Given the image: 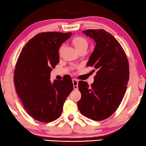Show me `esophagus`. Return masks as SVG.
<instances>
[{"instance_id":"esophagus-1","label":"esophagus","mask_w":146,"mask_h":146,"mask_svg":"<svg viewBox=\"0 0 146 146\" xmlns=\"http://www.w3.org/2000/svg\"><path fill=\"white\" fill-rule=\"evenodd\" d=\"M73 88H74V90H78V81L76 80V79H75V78H74V79H73Z\"/></svg>"}]
</instances>
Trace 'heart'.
I'll use <instances>...</instances> for the list:
<instances>
[{"instance_id": "heart-1", "label": "heart", "mask_w": 146, "mask_h": 146, "mask_svg": "<svg viewBox=\"0 0 146 146\" xmlns=\"http://www.w3.org/2000/svg\"><path fill=\"white\" fill-rule=\"evenodd\" d=\"M72 43L73 44V46L75 47V48L77 49L78 51H79L81 49L88 48V42L87 40H86L85 38L82 37V36H76V37L74 38L72 40ZM64 48V44L60 46V47L59 48V49H58L59 54H61Z\"/></svg>"}]
</instances>
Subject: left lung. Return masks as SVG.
<instances>
[{"label":"left lung","instance_id":"1","mask_svg":"<svg viewBox=\"0 0 146 146\" xmlns=\"http://www.w3.org/2000/svg\"><path fill=\"white\" fill-rule=\"evenodd\" d=\"M82 33L96 42L87 66L93 67L92 71L97 73L90 86L79 81L81 98L77 106L84 116L100 121L116 111L124 97L129 78V62L122 46L108 31L97 29Z\"/></svg>","mask_w":146,"mask_h":146}]
</instances>
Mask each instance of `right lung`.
I'll list each match as a JSON object with an SVG mask.
<instances>
[{
  "instance_id": "1",
  "label": "right lung",
  "mask_w": 146,
  "mask_h": 146,
  "mask_svg": "<svg viewBox=\"0 0 146 146\" xmlns=\"http://www.w3.org/2000/svg\"><path fill=\"white\" fill-rule=\"evenodd\" d=\"M71 34L48 31L36 35L17 59L13 76L17 93L28 114L39 122H52L60 117L64 103L73 90L70 75L53 84L49 77L59 62V48Z\"/></svg>"
}]
</instances>
